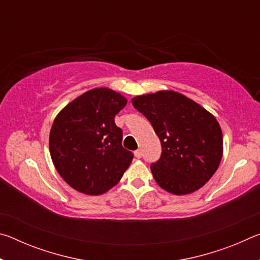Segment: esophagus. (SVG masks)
I'll return each instance as SVG.
<instances>
[{
    "label": "esophagus",
    "instance_id": "esophagus-1",
    "mask_svg": "<svg viewBox=\"0 0 260 260\" xmlns=\"http://www.w3.org/2000/svg\"><path fill=\"white\" fill-rule=\"evenodd\" d=\"M134 155H135L136 158H141V157H142V151H141L140 149H139V150H136V151L134 152Z\"/></svg>",
    "mask_w": 260,
    "mask_h": 260
}]
</instances>
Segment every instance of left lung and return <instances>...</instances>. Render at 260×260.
Here are the masks:
<instances>
[{
    "mask_svg": "<svg viewBox=\"0 0 260 260\" xmlns=\"http://www.w3.org/2000/svg\"><path fill=\"white\" fill-rule=\"evenodd\" d=\"M160 141L159 160L151 164L158 186L173 195L199 190L212 178L222 158V132L212 113L173 90L132 99Z\"/></svg>",
    "mask_w": 260,
    "mask_h": 260,
    "instance_id": "8db88e82",
    "label": "left lung"
}]
</instances>
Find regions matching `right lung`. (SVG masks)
<instances>
[{"label":"right lung","instance_id":"right-lung-1","mask_svg":"<svg viewBox=\"0 0 260 260\" xmlns=\"http://www.w3.org/2000/svg\"><path fill=\"white\" fill-rule=\"evenodd\" d=\"M126 104L120 93L94 88L56 116L49 134L50 156L57 172L77 191L102 195L131 165L133 153L122 148V131L114 124V116Z\"/></svg>","mask_w":260,"mask_h":260}]
</instances>
